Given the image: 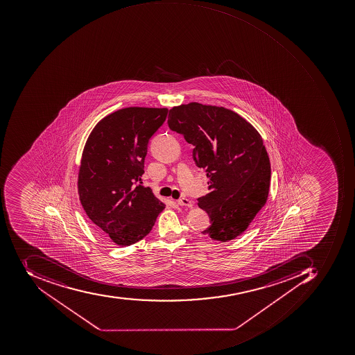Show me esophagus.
<instances>
[{"label":"esophagus","instance_id":"obj_1","mask_svg":"<svg viewBox=\"0 0 355 355\" xmlns=\"http://www.w3.org/2000/svg\"><path fill=\"white\" fill-rule=\"evenodd\" d=\"M178 203H179L180 205H183V207H193V202L187 198L179 199Z\"/></svg>","mask_w":355,"mask_h":355}]
</instances>
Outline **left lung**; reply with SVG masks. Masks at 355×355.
<instances>
[{"mask_svg":"<svg viewBox=\"0 0 355 355\" xmlns=\"http://www.w3.org/2000/svg\"><path fill=\"white\" fill-rule=\"evenodd\" d=\"M170 130L193 145V159L209 178L198 205L209 214L202 234L227 242L243 234L267 200L270 162L263 139L239 114L200 103L175 106Z\"/></svg>","mask_w":355,"mask_h":355,"instance_id":"1","label":"left lung"}]
</instances>
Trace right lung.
I'll return each mask as SVG.
<instances>
[{"label":"right lung","mask_w":355,"mask_h":355,"mask_svg":"<svg viewBox=\"0 0 355 355\" xmlns=\"http://www.w3.org/2000/svg\"><path fill=\"white\" fill-rule=\"evenodd\" d=\"M168 109L127 107L106 116L85 145L78 193L105 241L128 246L148 236L166 205L140 185L150 138Z\"/></svg>","instance_id":"1"}]
</instances>
